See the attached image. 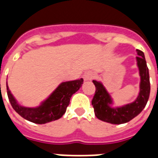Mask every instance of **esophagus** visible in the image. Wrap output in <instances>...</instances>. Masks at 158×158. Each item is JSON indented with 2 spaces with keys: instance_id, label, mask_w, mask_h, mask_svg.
Masks as SVG:
<instances>
[{
  "instance_id": "obj_1",
  "label": "esophagus",
  "mask_w": 158,
  "mask_h": 158,
  "mask_svg": "<svg viewBox=\"0 0 158 158\" xmlns=\"http://www.w3.org/2000/svg\"><path fill=\"white\" fill-rule=\"evenodd\" d=\"M93 78V74L91 73H85L84 75H83V79H84V80L85 81H89V80H91Z\"/></svg>"
}]
</instances>
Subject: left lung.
I'll return each instance as SVG.
<instances>
[{"mask_svg":"<svg viewBox=\"0 0 158 158\" xmlns=\"http://www.w3.org/2000/svg\"><path fill=\"white\" fill-rule=\"evenodd\" d=\"M136 52L138 54V56H136V61L139 68L140 83L139 95L135 102L123 106L113 107L111 106L113 105V99L105 87L101 82L93 80L96 86V92L91 104L94 107L96 117L100 120L113 124L125 123L139 115L145 108L149 99L151 90L149 70L143 52L139 50H136Z\"/></svg>","mask_w":158,"mask_h":158,"instance_id":"left-lung-1","label":"left lung"}]
</instances>
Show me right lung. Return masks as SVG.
Listing matches in <instances>:
<instances>
[{"label": "right lung", "instance_id": "right-lung-1", "mask_svg": "<svg viewBox=\"0 0 158 158\" xmlns=\"http://www.w3.org/2000/svg\"><path fill=\"white\" fill-rule=\"evenodd\" d=\"M83 83V79L62 82L52 93V95L44 101L40 106L37 107H25L20 106L9 90L7 83L6 91L12 108L20 116L30 122L43 124L62 118L69 105L71 96L79 90Z\"/></svg>", "mask_w": 158, "mask_h": 158}]
</instances>
